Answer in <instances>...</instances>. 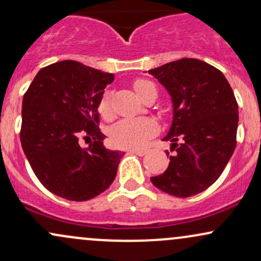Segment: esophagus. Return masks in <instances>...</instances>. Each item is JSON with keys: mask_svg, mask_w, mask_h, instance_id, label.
Instances as JSON below:
<instances>
[{"mask_svg": "<svg viewBox=\"0 0 261 261\" xmlns=\"http://www.w3.org/2000/svg\"><path fill=\"white\" fill-rule=\"evenodd\" d=\"M130 152L134 153V154H137V155L142 156V155L146 154L147 150L146 149H140V148H133V149H130Z\"/></svg>", "mask_w": 261, "mask_h": 261, "instance_id": "34e87169", "label": "esophagus"}]
</instances>
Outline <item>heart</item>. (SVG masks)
I'll return each mask as SVG.
<instances>
[{"mask_svg": "<svg viewBox=\"0 0 261 261\" xmlns=\"http://www.w3.org/2000/svg\"><path fill=\"white\" fill-rule=\"evenodd\" d=\"M135 91L141 98L144 99L147 96L155 95L156 89L150 81L137 79L133 84ZM98 113L105 119L113 117L112 98L108 92L102 96L98 103ZM156 131V124L149 118L140 119H122L111 128L109 137L111 142L119 148H135L146 142Z\"/></svg>", "mask_w": 261, "mask_h": 261, "instance_id": "obj_1", "label": "heart"}]
</instances>
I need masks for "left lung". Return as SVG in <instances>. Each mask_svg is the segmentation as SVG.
Instances as JSON below:
<instances>
[{
  "instance_id": "left-lung-1",
  "label": "left lung",
  "mask_w": 261,
  "mask_h": 261,
  "mask_svg": "<svg viewBox=\"0 0 261 261\" xmlns=\"http://www.w3.org/2000/svg\"><path fill=\"white\" fill-rule=\"evenodd\" d=\"M148 73L171 96L174 118L164 141L175 152L168 169L150 181L178 198L196 196L218 180L236 148V97L225 75L199 59L182 58Z\"/></svg>"
}]
</instances>
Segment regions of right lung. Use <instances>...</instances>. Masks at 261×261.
I'll use <instances>...</instances> for the list:
<instances>
[{"label":"right lung","mask_w":261,"mask_h":261,"mask_svg":"<svg viewBox=\"0 0 261 261\" xmlns=\"http://www.w3.org/2000/svg\"><path fill=\"white\" fill-rule=\"evenodd\" d=\"M114 75L75 61L42 68L24 93L20 142L36 177L68 200L95 198L112 185L124 153L103 147L97 112ZM89 138L87 149L80 140Z\"/></svg>","instance_id":"right-lung-1"}]
</instances>
